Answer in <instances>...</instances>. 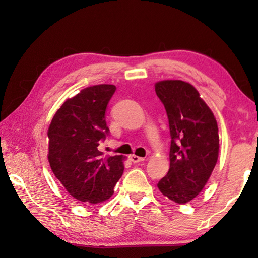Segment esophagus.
I'll list each match as a JSON object with an SVG mask.
<instances>
[{
  "mask_svg": "<svg viewBox=\"0 0 258 258\" xmlns=\"http://www.w3.org/2000/svg\"><path fill=\"white\" fill-rule=\"evenodd\" d=\"M130 159L134 164H137V163H140V161L145 160V158H143V157H139V156H135V155H131L130 156Z\"/></svg>",
  "mask_w": 258,
  "mask_h": 258,
  "instance_id": "esophagus-1",
  "label": "esophagus"
}]
</instances>
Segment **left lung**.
<instances>
[{
	"label": "left lung",
	"instance_id": "left-lung-1",
	"mask_svg": "<svg viewBox=\"0 0 258 258\" xmlns=\"http://www.w3.org/2000/svg\"><path fill=\"white\" fill-rule=\"evenodd\" d=\"M163 102L171 133L169 171L158 182L168 199L186 204L204 189L215 167L220 139L215 117L198 91L183 81L155 85Z\"/></svg>",
	"mask_w": 258,
	"mask_h": 258
}]
</instances>
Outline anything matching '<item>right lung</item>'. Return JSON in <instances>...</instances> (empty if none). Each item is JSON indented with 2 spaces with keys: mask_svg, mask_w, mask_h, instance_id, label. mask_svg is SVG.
<instances>
[{
  "mask_svg": "<svg viewBox=\"0 0 258 258\" xmlns=\"http://www.w3.org/2000/svg\"><path fill=\"white\" fill-rule=\"evenodd\" d=\"M116 86L86 87L63 102L52 118L49 163L74 198L99 204L109 199L124 172V157H103L99 145L109 135L106 109Z\"/></svg>",
  "mask_w": 258,
  "mask_h": 258,
  "instance_id": "obj_1",
  "label": "right lung"
}]
</instances>
